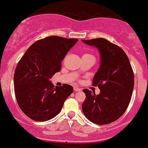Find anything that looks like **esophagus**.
<instances>
[{"label": "esophagus", "mask_w": 148, "mask_h": 148, "mask_svg": "<svg viewBox=\"0 0 148 148\" xmlns=\"http://www.w3.org/2000/svg\"><path fill=\"white\" fill-rule=\"evenodd\" d=\"M74 90L75 92H78V91H81V89L77 87H74Z\"/></svg>", "instance_id": "esophagus-1"}]
</instances>
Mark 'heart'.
I'll return each mask as SVG.
<instances>
[{
  "label": "heart",
  "instance_id": "b5f03b06",
  "mask_svg": "<svg viewBox=\"0 0 148 148\" xmlns=\"http://www.w3.org/2000/svg\"><path fill=\"white\" fill-rule=\"evenodd\" d=\"M86 55H90V54H86ZM90 56H92V55H90Z\"/></svg>",
  "mask_w": 148,
  "mask_h": 148
}]
</instances>
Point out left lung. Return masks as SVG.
<instances>
[{
	"label": "left lung",
	"mask_w": 148,
	"mask_h": 148,
	"mask_svg": "<svg viewBox=\"0 0 148 148\" xmlns=\"http://www.w3.org/2000/svg\"><path fill=\"white\" fill-rule=\"evenodd\" d=\"M97 48L100 66L93 77L100 94L84 89L86 99L82 105L84 116L97 124H108L124 114L130 103L134 84V72L126 53L104 38L82 40Z\"/></svg>",
	"instance_id": "8db88e82"
}]
</instances>
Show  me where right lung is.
Listing matches in <instances>:
<instances>
[{"label":"right lung","instance_id":"1","mask_svg":"<svg viewBox=\"0 0 148 148\" xmlns=\"http://www.w3.org/2000/svg\"><path fill=\"white\" fill-rule=\"evenodd\" d=\"M77 41L58 36L39 40L18 61L14 77L16 99L31 119L45 121L54 118L72 93V86L64 84L55 87L50 79L60 71L61 61Z\"/></svg>","mask_w":148,"mask_h":148}]
</instances>
